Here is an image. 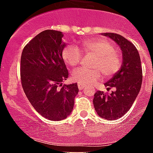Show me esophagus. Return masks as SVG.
Segmentation results:
<instances>
[{
  "instance_id": "obj_1",
  "label": "esophagus",
  "mask_w": 153,
  "mask_h": 153,
  "mask_svg": "<svg viewBox=\"0 0 153 153\" xmlns=\"http://www.w3.org/2000/svg\"><path fill=\"white\" fill-rule=\"evenodd\" d=\"M78 87H79V90H82L83 88L85 87V85L83 84H81V83H79V84H78Z\"/></svg>"
}]
</instances>
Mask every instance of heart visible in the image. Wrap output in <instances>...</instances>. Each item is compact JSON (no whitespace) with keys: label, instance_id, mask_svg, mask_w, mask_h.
Returning <instances> with one entry per match:
<instances>
[{"label":"heart","instance_id":"heart-1","mask_svg":"<svg viewBox=\"0 0 153 153\" xmlns=\"http://www.w3.org/2000/svg\"><path fill=\"white\" fill-rule=\"evenodd\" d=\"M81 50L85 54H93L96 59L93 64L95 69L79 68L71 73L74 82L83 85H92L100 79L101 71L106 77H111L117 72L121 65V57L115 51L110 41L101 38L85 39L81 43ZM62 58L67 66L74 67L80 63L82 52L74 45H68L62 51Z\"/></svg>","mask_w":153,"mask_h":153}]
</instances>
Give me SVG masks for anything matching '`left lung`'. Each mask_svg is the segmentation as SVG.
<instances>
[{"mask_svg": "<svg viewBox=\"0 0 153 153\" xmlns=\"http://www.w3.org/2000/svg\"><path fill=\"white\" fill-rule=\"evenodd\" d=\"M110 37L120 47L122 65L117 73L104 85L106 89L115 88L110 95L97 91L94 94L93 105L97 114L106 120H114L128 112L139 93L142 82V69L138 50L124 36L116 33H102Z\"/></svg>", "mask_w": 153, "mask_h": 153, "instance_id": "1", "label": "left lung"}]
</instances>
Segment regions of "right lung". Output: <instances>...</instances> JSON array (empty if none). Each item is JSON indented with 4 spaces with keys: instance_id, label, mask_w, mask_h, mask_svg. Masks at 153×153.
I'll use <instances>...</instances> for the list:
<instances>
[{
    "instance_id": "obj_1",
    "label": "right lung",
    "mask_w": 153,
    "mask_h": 153,
    "mask_svg": "<svg viewBox=\"0 0 153 153\" xmlns=\"http://www.w3.org/2000/svg\"><path fill=\"white\" fill-rule=\"evenodd\" d=\"M61 32L45 30L23 49L21 81L25 96L37 112L51 120L69 116L79 92L77 83L63 85L68 72L62 58L66 43Z\"/></svg>"
}]
</instances>
